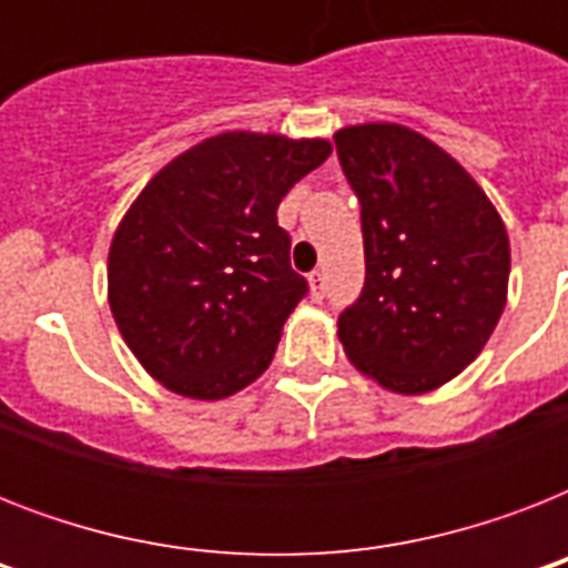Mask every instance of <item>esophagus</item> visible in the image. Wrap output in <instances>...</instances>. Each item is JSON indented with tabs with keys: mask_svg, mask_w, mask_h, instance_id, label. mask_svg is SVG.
Listing matches in <instances>:
<instances>
[{
	"mask_svg": "<svg viewBox=\"0 0 568 568\" xmlns=\"http://www.w3.org/2000/svg\"><path fill=\"white\" fill-rule=\"evenodd\" d=\"M310 288H312V297H315V301H321V297H324V274H321V271H312L310 274Z\"/></svg>",
	"mask_w": 568,
	"mask_h": 568,
	"instance_id": "esophagus-1",
	"label": "esophagus"
}]
</instances>
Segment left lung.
I'll list each match as a JSON object with an SVG mask.
<instances>
[{"mask_svg": "<svg viewBox=\"0 0 568 568\" xmlns=\"http://www.w3.org/2000/svg\"><path fill=\"white\" fill-rule=\"evenodd\" d=\"M336 153L363 205L365 244L363 294L338 315V338L383 388L433 392L475 363L501 318V214L457 159L413 129H338Z\"/></svg>", "mask_w": 568, "mask_h": 568, "instance_id": "left-lung-1", "label": "left lung"}]
</instances>
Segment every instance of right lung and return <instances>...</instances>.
<instances>
[{"label": "right lung", "instance_id": "right-lung-1", "mask_svg": "<svg viewBox=\"0 0 568 568\" xmlns=\"http://www.w3.org/2000/svg\"><path fill=\"white\" fill-rule=\"evenodd\" d=\"M333 146L324 138L223 132L164 164L109 250V306L146 374L221 400L274 359L306 280L276 209Z\"/></svg>", "mask_w": 568, "mask_h": 568}]
</instances>
